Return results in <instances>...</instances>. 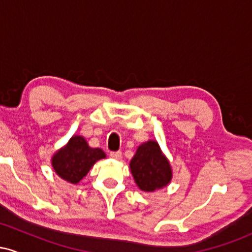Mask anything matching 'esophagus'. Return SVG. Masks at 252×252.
<instances>
[{"instance_id":"34e87169","label":"esophagus","mask_w":252,"mask_h":252,"mask_svg":"<svg viewBox=\"0 0 252 252\" xmlns=\"http://www.w3.org/2000/svg\"><path fill=\"white\" fill-rule=\"evenodd\" d=\"M110 158L114 160H121L122 158V152H111L110 153Z\"/></svg>"}]
</instances>
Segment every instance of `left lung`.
<instances>
[{"mask_svg":"<svg viewBox=\"0 0 252 252\" xmlns=\"http://www.w3.org/2000/svg\"><path fill=\"white\" fill-rule=\"evenodd\" d=\"M130 169L137 186L144 192H154L169 184L172 168L155 141L138 147L130 161Z\"/></svg>","mask_w":252,"mask_h":252,"instance_id":"left-lung-1","label":"left lung"}]
</instances>
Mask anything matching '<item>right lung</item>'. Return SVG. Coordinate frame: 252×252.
I'll return each instance as SVG.
<instances>
[{
    "instance_id": "add662e5",
    "label": "right lung",
    "mask_w": 252,
    "mask_h": 252,
    "mask_svg": "<svg viewBox=\"0 0 252 252\" xmlns=\"http://www.w3.org/2000/svg\"><path fill=\"white\" fill-rule=\"evenodd\" d=\"M105 158L99 148L89 147L82 136H73L65 148L60 149L52 158V166L63 180L78 184L88 174L94 162Z\"/></svg>"
}]
</instances>
